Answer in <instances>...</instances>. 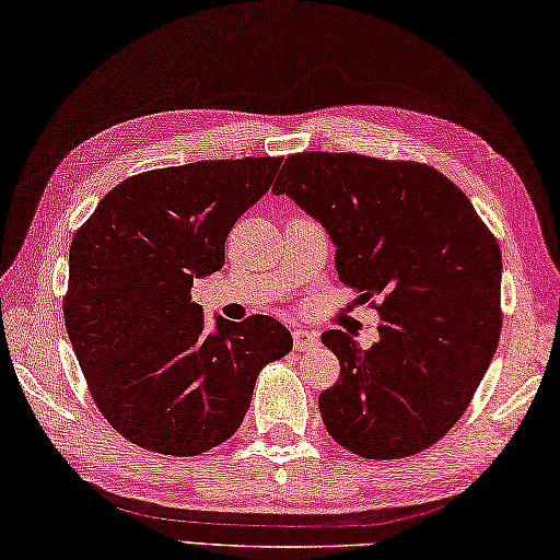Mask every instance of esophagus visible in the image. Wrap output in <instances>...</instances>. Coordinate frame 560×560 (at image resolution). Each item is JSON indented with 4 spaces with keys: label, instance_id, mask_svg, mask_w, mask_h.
Here are the masks:
<instances>
[{
    "label": "esophagus",
    "instance_id": "esophagus-1",
    "mask_svg": "<svg viewBox=\"0 0 560 560\" xmlns=\"http://www.w3.org/2000/svg\"><path fill=\"white\" fill-rule=\"evenodd\" d=\"M292 338H294V350H300V352L312 350L318 346V334L310 328H294Z\"/></svg>",
    "mask_w": 560,
    "mask_h": 560
}]
</instances>
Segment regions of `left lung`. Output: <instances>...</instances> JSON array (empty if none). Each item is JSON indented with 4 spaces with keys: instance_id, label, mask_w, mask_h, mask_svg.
Returning a JSON list of instances; mask_svg holds the SVG:
<instances>
[{
    "instance_id": "left-lung-1",
    "label": "left lung",
    "mask_w": 560,
    "mask_h": 560,
    "mask_svg": "<svg viewBox=\"0 0 560 560\" xmlns=\"http://www.w3.org/2000/svg\"><path fill=\"white\" fill-rule=\"evenodd\" d=\"M322 222L338 278L380 296V340L326 330L340 376L318 396L328 435L364 459L435 444L495 355L503 256L469 198L440 171L362 154L304 152L272 184Z\"/></svg>"
}]
</instances>
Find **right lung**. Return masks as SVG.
Segmentation results:
<instances>
[{"label": "right lung", "mask_w": 560, "mask_h": 560, "mask_svg": "<svg viewBox=\"0 0 560 560\" xmlns=\"http://www.w3.org/2000/svg\"><path fill=\"white\" fill-rule=\"evenodd\" d=\"M282 156L220 159L132 176L70 246L65 326L89 392L125 440L198 456L232 438L256 376L292 350L272 316L210 326L192 280L224 266V242L266 196Z\"/></svg>", "instance_id": "add662e5"}]
</instances>
